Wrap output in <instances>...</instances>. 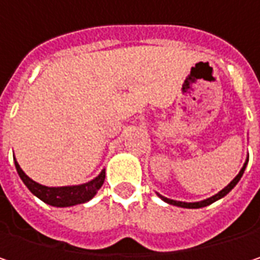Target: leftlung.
I'll list each match as a JSON object with an SVG mask.
<instances>
[{
    "label": "left lung",
    "mask_w": 260,
    "mask_h": 260,
    "mask_svg": "<svg viewBox=\"0 0 260 260\" xmlns=\"http://www.w3.org/2000/svg\"><path fill=\"white\" fill-rule=\"evenodd\" d=\"M247 162L248 161H245V164L242 166V169L239 170V173L236 175V178H235L234 181L231 182L228 186H224L220 192H217L215 196H212V197H209V199H206V200H202V202H192V203H186V202H178V200H172V199H167V197H164V196H161V194H158V197H161L164 202H167V203H170V205H175V206H181V208H188V209H197V208H203V206H208V205H211V203H214V202H217V200H220L221 197H224L226 194H229L231 191H232V188H234L235 185L239 182V179L242 178V175H244V170H245V166H247Z\"/></svg>",
    "instance_id": "8db88e82"
}]
</instances>
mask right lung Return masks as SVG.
Here are the masks:
<instances>
[{
	"label": "right lung",
	"instance_id": "1",
	"mask_svg": "<svg viewBox=\"0 0 260 260\" xmlns=\"http://www.w3.org/2000/svg\"><path fill=\"white\" fill-rule=\"evenodd\" d=\"M15 166L18 170L19 178L26 185V188L36 196L39 197L42 202L51 205V206H57V208H68V206H75L79 203H85L90 199H93L96 196V192L99 191V188L102 186V183L105 181V170H102L99 173V176H96L94 179L90 182L81 183V185H72V186H45L40 185L32 179H29L24 173V170L21 169V166L18 164V161L15 159Z\"/></svg>",
	"mask_w": 260,
	"mask_h": 260
}]
</instances>
